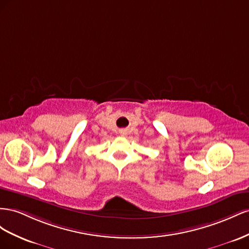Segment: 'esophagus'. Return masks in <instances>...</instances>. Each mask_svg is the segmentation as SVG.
<instances>
[{
    "label": "esophagus",
    "instance_id": "esophagus-1",
    "mask_svg": "<svg viewBox=\"0 0 249 249\" xmlns=\"http://www.w3.org/2000/svg\"><path fill=\"white\" fill-rule=\"evenodd\" d=\"M124 134H125V133H124V132H123V136H124Z\"/></svg>",
    "mask_w": 249,
    "mask_h": 249
}]
</instances>
